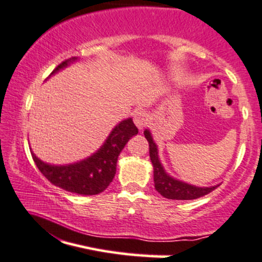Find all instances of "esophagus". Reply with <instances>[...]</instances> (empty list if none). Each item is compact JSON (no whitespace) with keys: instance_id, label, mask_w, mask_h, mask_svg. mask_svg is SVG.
<instances>
[{"instance_id":"1","label":"esophagus","mask_w":262,"mask_h":262,"mask_svg":"<svg viewBox=\"0 0 262 262\" xmlns=\"http://www.w3.org/2000/svg\"><path fill=\"white\" fill-rule=\"evenodd\" d=\"M134 122L136 123L137 127L141 130V128H144L145 126L147 125V122H149V115L144 111L136 112L134 116Z\"/></svg>"}]
</instances>
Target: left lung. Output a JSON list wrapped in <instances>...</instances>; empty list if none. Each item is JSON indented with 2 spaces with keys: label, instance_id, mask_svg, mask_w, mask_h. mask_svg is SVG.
I'll return each mask as SVG.
<instances>
[{
  "label": "left lung",
  "instance_id": "1",
  "mask_svg": "<svg viewBox=\"0 0 262 262\" xmlns=\"http://www.w3.org/2000/svg\"><path fill=\"white\" fill-rule=\"evenodd\" d=\"M145 137L149 141V152L151 163L154 166V183H155V189L159 191L163 196L168 199H177V201H189V199H196L201 196L206 195V194L211 193L217 187L211 188H199L189 185L187 183L179 182V180L172 179L169 177L165 171H164L163 166H161L160 161L158 158V147H156L155 142L152 141L149 131L144 132Z\"/></svg>",
  "mask_w": 262,
  "mask_h": 262
}]
</instances>
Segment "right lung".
<instances>
[{
  "mask_svg": "<svg viewBox=\"0 0 262 262\" xmlns=\"http://www.w3.org/2000/svg\"><path fill=\"white\" fill-rule=\"evenodd\" d=\"M75 58L61 61L51 74L68 66ZM137 127L131 118L122 121L116 126L106 140L103 146L94 155L80 163L66 166H53L42 163L31 154L35 164L41 174L56 187L72 193L83 195H94L103 191L112 182L116 174V165L120 152L134 135H137Z\"/></svg>",
  "mask_w": 262,
  "mask_h": 262,
  "instance_id": "right-lung-1",
  "label": "right lung"
}]
</instances>
